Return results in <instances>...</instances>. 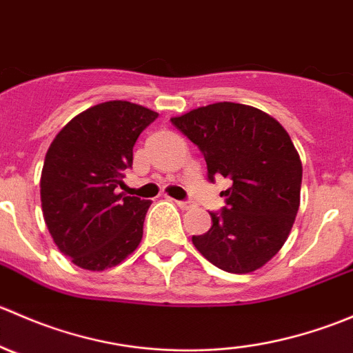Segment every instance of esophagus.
<instances>
[{
	"mask_svg": "<svg viewBox=\"0 0 353 353\" xmlns=\"http://www.w3.org/2000/svg\"><path fill=\"white\" fill-rule=\"evenodd\" d=\"M176 203H177V206L183 210H191L194 206L193 201H176Z\"/></svg>",
	"mask_w": 353,
	"mask_h": 353,
	"instance_id": "esophagus-1",
	"label": "esophagus"
}]
</instances>
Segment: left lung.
Wrapping results in <instances>:
<instances>
[{"label": "left lung", "mask_w": 353, "mask_h": 353, "mask_svg": "<svg viewBox=\"0 0 353 353\" xmlns=\"http://www.w3.org/2000/svg\"><path fill=\"white\" fill-rule=\"evenodd\" d=\"M170 123L206 160L208 181H230L225 206L210 212L212 227L193 236L194 248L220 270L249 273L261 268L285 244L299 203L302 163L282 124L263 110L216 102Z\"/></svg>", "instance_id": "left-lung-1"}]
</instances>
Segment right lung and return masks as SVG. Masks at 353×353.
<instances>
[{"label":"right lung","mask_w":353,"mask_h":353,"mask_svg":"<svg viewBox=\"0 0 353 353\" xmlns=\"http://www.w3.org/2000/svg\"><path fill=\"white\" fill-rule=\"evenodd\" d=\"M159 114L126 101L83 110L56 134L46 154L41 201L63 254L92 272L116 266L143 237L152 201L117 193L133 165V147Z\"/></svg>","instance_id":"add662e5"}]
</instances>
